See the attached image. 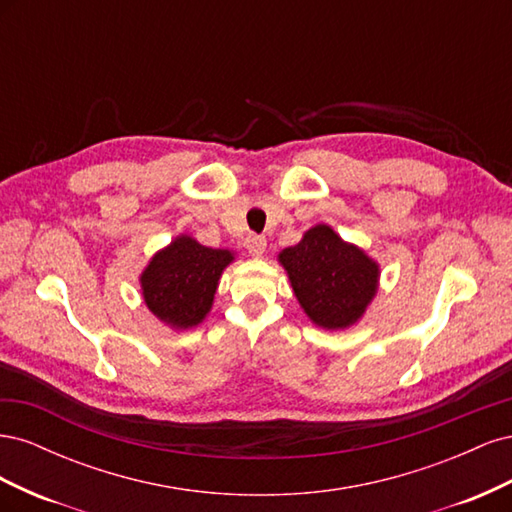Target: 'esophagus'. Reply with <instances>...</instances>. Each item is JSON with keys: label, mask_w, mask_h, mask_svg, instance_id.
I'll return each mask as SVG.
<instances>
[{"label": "esophagus", "mask_w": 512, "mask_h": 512, "mask_svg": "<svg viewBox=\"0 0 512 512\" xmlns=\"http://www.w3.org/2000/svg\"><path fill=\"white\" fill-rule=\"evenodd\" d=\"M245 247L252 256H262V252H265V247H267V239L262 235H247Z\"/></svg>", "instance_id": "obj_1"}]
</instances>
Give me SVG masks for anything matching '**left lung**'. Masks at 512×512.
Listing matches in <instances>:
<instances>
[{"mask_svg":"<svg viewBox=\"0 0 512 512\" xmlns=\"http://www.w3.org/2000/svg\"><path fill=\"white\" fill-rule=\"evenodd\" d=\"M280 262L305 314L324 329L354 324L378 288L376 262L324 224L307 230L299 245L286 247Z\"/></svg>","mask_w":512,"mask_h":512,"instance_id":"left-lung-1","label":"left lung"}]
</instances>
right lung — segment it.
Returning <instances> with one entry per match:
<instances>
[{
  "label": "right lung",
  "mask_w": 512,
  "mask_h": 512,
  "mask_svg": "<svg viewBox=\"0 0 512 512\" xmlns=\"http://www.w3.org/2000/svg\"><path fill=\"white\" fill-rule=\"evenodd\" d=\"M230 260L228 250H213L190 237L175 239L153 256L141 277L147 307L177 329L196 327L211 309L218 280Z\"/></svg>",
  "instance_id": "right-lung-1"
}]
</instances>
